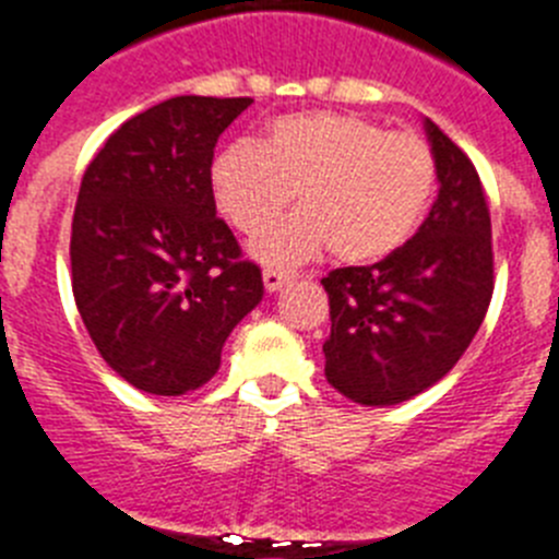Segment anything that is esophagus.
<instances>
[{
	"label": "esophagus",
	"mask_w": 559,
	"mask_h": 559,
	"mask_svg": "<svg viewBox=\"0 0 559 559\" xmlns=\"http://www.w3.org/2000/svg\"><path fill=\"white\" fill-rule=\"evenodd\" d=\"M261 275H264V286H267V292H278L281 286L292 278L289 270H278V267H267Z\"/></svg>",
	"instance_id": "obj_1"
}]
</instances>
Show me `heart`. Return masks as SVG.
I'll list each match as a JSON object with an SVG mask.
<instances>
[{"label":"heart","instance_id":"b5f03b06","mask_svg":"<svg viewBox=\"0 0 559 559\" xmlns=\"http://www.w3.org/2000/svg\"><path fill=\"white\" fill-rule=\"evenodd\" d=\"M211 194L242 234L289 205L250 250L270 264L309 259L329 245L342 264H370L412 236L437 189V158L415 133H390L354 114L309 110L270 122L264 144L236 142L211 160Z\"/></svg>","mask_w":559,"mask_h":559}]
</instances>
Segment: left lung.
<instances>
[{
	"instance_id": "obj_1",
	"label": "left lung",
	"mask_w": 559,
	"mask_h": 559,
	"mask_svg": "<svg viewBox=\"0 0 559 559\" xmlns=\"http://www.w3.org/2000/svg\"><path fill=\"white\" fill-rule=\"evenodd\" d=\"M424 128L440 180L429 217L379 264L323 278L331 306L325 379L361 406L401 404L437 384L465 354L492 298L479 173L431 119Z\"/></svg>"
}]
</instances>
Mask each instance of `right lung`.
<instances>
[{"label": "right lung", "mask_w": 559, "mask_h": 559, "mask_svg": "<svg viewBox=\"0 0 559 559\" xmlns=\"http://www.w3.org/2000/svg\"><path fill=\"white\" fill-rule=\"evenodd\" d=\"M250 97H173L94 155L72 219V292L99 356L128 384L183 395L219 370L264 295L211 194L223 130Z\"/></svg>", "instance_id": "add662e5"}]
</instances>
